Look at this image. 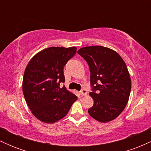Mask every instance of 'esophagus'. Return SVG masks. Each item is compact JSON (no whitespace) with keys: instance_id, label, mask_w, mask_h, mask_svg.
Masks as SVG:
<instances>
[{"instance_id":"34e87169","label":"esophagus","mask_w":151,"mask_h":151,"mask_svg":"<svg viewBox=\"0 0 151 151\" xmlns=\"http://www.w3.org/2000/svg\"><path fill=\"white\" fill-rule=\"evenodd\" d=\"M80 93L81 96H86V94H87V91H86V89H83L81 91H80Z\"/></svg>"}]
</instances>
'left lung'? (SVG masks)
Here are the masks:
<instances>
[{"instance_id":"obj_1","label":"left lung","mask_w":151,"mask_h":151,"mask_svg":"<svg viewBox=\"0 0 151 151\" xmlns=\"http://www.w3.org/2000/svg\"><path fill=\"white\" fill-rule=\"evenodd\" d=\"M89 67L93 105L88 113L102 123L120 115L129 101L131 81L125 62L114 50L103 46H90L77 51ZM99 90L98 94L95 92Z\"/></svg>"}]
</instances>
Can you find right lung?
<instances>
[{"label": "right lung", "mask_w": 151, "mask_h": 151, "mask_svg": "<svg viewBox=\"0 0 151 151\" xmlns=\"http://www.w3.org/2000/svg\"><path fill=\"white\" fill-rule=\"evenodd\" d=\"M77 52L75 47H51L36 54L26 67L22 79L24 97L33 115L53 124L69 112L77 96L60 83L65 81L64 66Z\"/></svg>", "instance_id": "right-lung-1"}]
</instances>
